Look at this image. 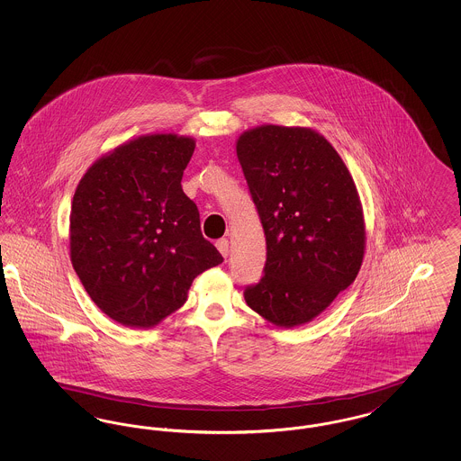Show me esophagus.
Here are the masks:
<instances>
[{"instance_id":"34e87169","label":"esophagus","mask_w":461,"mask_h":461,"mask_svg":"<svg viewBox=\"0 0 461 461\" xmlns=\"http://www.w3.org/2000/svg\"><path fill=\"white\" fill-rule=\"evenodd\" d=\"M216 247H218V250L221 252V256L222 258H228V252H230V243L226 239H220V240L216 241Z\"/></svg>"}]
</instances>
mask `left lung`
Segmentation results:
<instances>
[{"label":"left lung","mask_w":461,"mask_h":461,"mask_svg":"<svg viewBox=\"0 0 461 461\" xmlns=\"http://www.w3.org/2000/svg\"><path fill=\"white\" fill-rule=\"evenodd\" d=\"M237 155L266 237L263 276L243 297L276 327L304 325L351 285L363 263L356 185L340 155L307 128L243 132Z\"/></svg>","instance_id":"1"}]
</instances>
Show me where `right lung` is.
Segmentation results:
<instances>
[{
	"label": "right lung",
	"mask_w": 461,
	"mask_h": 461,
	"mask_svg": "<svg viewBox=\"0 0 461 461\" xmlns=\"http://www.w3.org/2000/svg\"><path fill=\"white\" fill-rule=\"evenodd\" d=\"M194 150L185 136L136 138L96 160L74 194L70 261L91 301L124 327H154L222 263L181 188Z\"/></svg>",
	"instance_id": "obj_1"
}]
</instances>
